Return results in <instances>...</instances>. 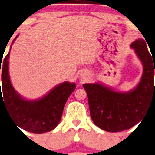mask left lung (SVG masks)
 Here are the masks:
<instances>
[{
  "label": "left lung",
  "instance_id": "1",
  "mask_svg": "<svg viewBox=\"0 0 155 155\" xmlns=\"http://www.w3.org/2000/svg\"><path fill=\"white\" fill-rule=\"evenodd\" d=\"M131 47L143 65L141 80L135 89L120 92L99 83L83 85L87 94L92 120L98 128L107 132L129 129L146 115L149 106L155 104L154 58L142 38L133 41Z\"/></svg>",
  "mask_w": 155,
  "mask_h": 155
}]
</instances>
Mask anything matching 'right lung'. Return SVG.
I'll use <instances>...</instances> for the list:
<instances>
[{"label":"right lung","instance_id":"obj_1","mask_svg":"<svg viewBox=\"0 0 155 155\" xmlns=\"http://www.w3.org/2000/svg\"><path fill=\"white\" fill-rule=\"evenodd\" d=\"M9 55L8 53L3 61L1 59L2 63L1 62L0 67H2L0 68V72L1 71L3 96H2L0 87V104L1 102L5 104L9 115L19 128L33 133H44L54 129L61 119L64 105L75 89V84L64 82L57 86L41 98L31 101L24 99L15 91L10 81Z\"/></svg>","mask_w":155,"mask_h":155}]
</instances>
